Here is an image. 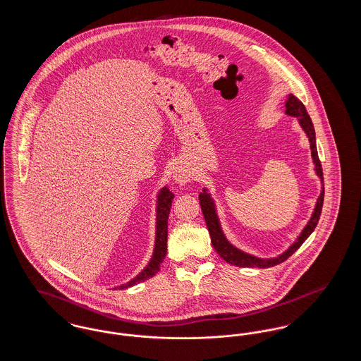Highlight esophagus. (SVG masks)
I'll use <instances>...</instances> for the list:
<instances>
[{"label": "esophagus", "mask_w": 361, "mask_h": 361, "mask_svg": "<svg viewBox=\"0 0 361 361\" xmlns=\"http://www.w3.org/2000/svg\"><path fill=\"white\" fill-rule=\"evenodd\" d=\"M190 173L188 171H185V169H176L174 171V176H173V178H174V181L177 183V184H180V185H184V184H187L189 180H190Z\"/></svg>", "instance_id": "esophagus-1"}]
</instances>
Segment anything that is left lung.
<instances>
[{
	"label": "left lung",
	"mask_w": 361,
	"mask_h": 361,
	"mask_svg": "<svg viewBox=\"0 0 361 361\" xmlns=\"http://www.w3.org/2000/svg\"><path fill=\"white\" fill-rule=\"evenodd\" d=\"M286 114L290 115V116L298 118L299 124L302 126L303 131L306 133V135L309 137L311 157H312V161H314V165H315V172L318 174V177L321 178V181L324 183L322 165H321V161H319V157H318L317 143H315V130H314L312 121L310 119L309 114L306 111V106L298 97H295L293 94H288V100L286 102ZM324 196H325V188H322V192H321V195L317 200L315 209L312 212V216H311L307 226L300 233V235L298 237L296 242H293L283 255H280V256L275 258L255 257V256H250V255L242 252L240 249H237L235 246H233L224 237L219 219H218V215H216L215 203H214L211 195L207 192L206 188L203 189V192H200L199 202H200V207H202V211H203V215H204V219H206L208 233L211 235L212 246L226 262H228L231 265H237V267H247V268H255V267L269 268V267H275L277 264H281L287 258L291 257L292 255L302 246V243L309 238L310 234L314 231V228L317 227L318 221H319V216H321V212H322V206H324Z\"/></svg>",
	"instance_id": "left-lung-1"
}]
</instances>
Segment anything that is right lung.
Masks as SVG:
<instances>
[{"label": "right lung", "instance_id": "obj_1", "mask_svg": "<svg viewBox=\"0 0 361 361\" xmlns=\"http://www.w3.org/2000/svg\"><path fill=\"white\" fill-rule=\"evenodd\" d=\"M174 197L172 192L169 188L164 187L158 193V202H157V231H155V246L153 257L150 259V262L147 264V267L139 274V275L133 279L131 281H128L127 284L121 286L118 288H128L133 287L140 281H145L159 271V267L164 261V258L166 256V242H168V218H169V212H171V207H172V200Z\"/></svg>", "mask_w": 361, "mask_h": 361}]
</instances>
